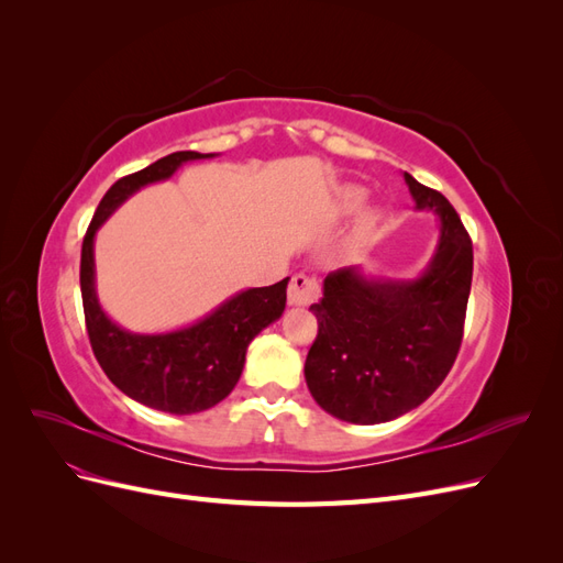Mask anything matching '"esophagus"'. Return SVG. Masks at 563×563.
I'll use <instances>...</instances> for the list:
<instances>
[{
  "label": "esophagus",
  "mask_w": 563,
  "mask_h": 563,
  "mask_svg": "<svg viewBox=\"0 0 563 563\" xmlns=\"http://www.w3.org/2000/svg\"><path fill=\"white\" fill-rule=\"evenodd\" d=\"M319 282L310 275H298L291 277V284H288V302L298 305V308H305V305H312L319 298Z\"/></svg>",
  "instance_id": "obj_1"
}]
</instances>
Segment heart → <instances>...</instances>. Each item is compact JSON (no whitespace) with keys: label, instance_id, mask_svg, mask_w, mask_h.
<instances>
[{"label":"heart","instance_id":"heart-1","mask_svg":"<svg viewBox=\"0 0 563 563\" xmlns=\"http://www.w3.org/2000/svg\"><path fill=\"white\" fill-rule=\"evenodd\" d=\"M366 192L362 187H345L343 192H340V209L343 211H356L364 203ZM373 223H376V213H364L360 225H356V236H366L373 230Z\"/></svg>","mask_w":563,"mask_h":563}]
</instances>
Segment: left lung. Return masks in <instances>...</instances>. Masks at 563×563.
I'll return each instance as SVG.
<instances>
[{"label":"left lung","mask_w":563,"mask_h":563,"mask_svg":"<svg viewBox=\"0 0 563 563\" xmlns=\"http://www.w3.org/2000/svg\"><path fill=\"white\" fill-rule=\"evenodd\" d=\"M418 209L441 220L428 269L411 282L340 267L312 305L319 321L305 380L323 411L356 424L395 420L444 383L455 362L472 286V240L449 199L404 174Z\"/></svg>","instance_id":"obj_1"}]
</instances>
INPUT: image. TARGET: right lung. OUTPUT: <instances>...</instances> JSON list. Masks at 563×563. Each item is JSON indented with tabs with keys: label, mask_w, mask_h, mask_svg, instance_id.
Masks as SVG:
<instances>
[{
	"label": "right lung",
	"mask_w": 563,
	"mask_h": 563,
	"mask_svg": "<svg viewBox=\"0 0 563 563\" xmlns=\"http://www.w3.org/2000/svg\"><path fill=\"white\" fill-rule=\"evenodd\" d=\"M213 155L185 150L162 157L143 172L119 178L100 199L81 244V302L91 350L106 376L126 397L157 411L190 416L223 401L242 376L246 347L286 308L288 277L263 288H249L225 300L209 317L172 333H131L103 312L96 296L93 236L110 213L141 187L166 180L176 168Z\"/></svg>",
	"instance_id": "1"
}]
</instances>
